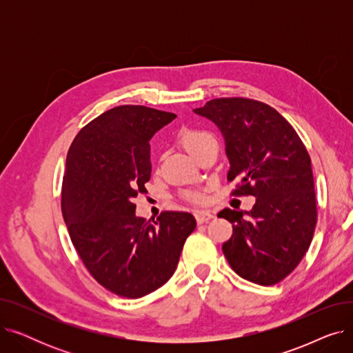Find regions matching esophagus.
Returning a JSON list of instances; mask_svg holds the SVG:
<instances>
[{
    "label": "esophagus",
    "mask_w": 353,
    "mask_h": 353,
    "mask_svg": "<svg viewBox=\"0 0 353 353\" xmlns=\"http://www.w3.org/2000/svg\"><path fill=\"white\" fill-rule=\"evenodd\" d=\"M194 216H196L197 223H205V221H209L210 219L214 217V214L209 210H196Z\"/></svg>",
    "instance_id": "1"
}]
</instances>
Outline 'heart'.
<instances>
[{
	"label": "heart",
	"instance_id": "1",
	"mask_svg": "<svg viewBox=\"0 0 353 353\" xmlns=\"http://www.w3.org/2000/svg\"><path fill=\"white\" fill-rule=\"evenodd\" d=\"M209 139H213V136L208 132H203V130H194V128H186L183 130L181 134H180V140L184 145V148L192 154L196 148L201 144L205 143L206 140ZM189 200L192 201H201L203 197L199 194V193H189L188 194Z\"/></svg>",
	"mask_w": 353,
	"mask_h": 353
}]
</instances>
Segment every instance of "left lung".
<instances>
[{
    "instance_id": "8db88e82",
    "label": "left lung",
    "mask_w": 353,
    "mask_h": 353,
    "mask_svg": "<svg viewBox=\"0 0 353 353\" xmlns=\"http://www.w3.org/2000/svg\"><path fill=\"white\" fill-rule=\"evenodd\" d=\"M196 114L213 121L226 144L237 194L256 197L249 212L223 209L233 225L223 243L232 269L243 279L270 286L299 265L316 226L310 157L294 128L270 105L249 99H214Z\"/></svg>"
}]
</instances>
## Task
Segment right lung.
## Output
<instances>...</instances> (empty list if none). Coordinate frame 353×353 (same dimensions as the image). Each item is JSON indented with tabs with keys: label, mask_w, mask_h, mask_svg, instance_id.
I'll use <instances>...</instances> for the list:
<instances>
[{
	"label": "right lung",
	"mask_w": 353,
	"mask_h": 353,
	"mask_svg": "<svg viewBox=\"0 0 353 353\" xmlns=\"http://www.w3.org/2000/svg\"><path fill=\"white\" fill-rule=\"evenodd\" d=\"M176 114L144 105L111 108L80 130L67 154L61 210L71 242L92 277L137 299L173 276L196 229L188 212L136 216L133 199L150 180V140Z\"/></svg>",
	"instance_id": "obj_1"
}]
</instances>
